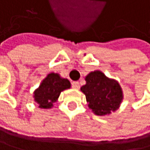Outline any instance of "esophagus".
<instances>
[{
	"label": "esophagus",
	"mask_w": 150,
	"mask_h": 150,
	"mask_svg": "<svg viewBox=\"0 0 150 150\" xmlns=\"http://www.w3.org/2000/svg\"><path fill=\"white\" fill-rule=\"evenodd\" d=\"M72 88H74V89H78V88H80L79 82H77V81L73 82V83H72Z\"/></svg>",
	"instance_id": "34e87169"
}]
</instances>
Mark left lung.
Listing matches in <instances>:
<instances>
[{
	"label": "left lung",
	"mask_w": 150,
	"mask_h": 150,
	"mask_svg": "<svg viewBox=\"0 0 150 150\" xmlns=\"http://www.w3.org/2000/svg\"><path fill=\"white\" fill-rule=\"evenodd\" d=\"M86 82L81 91L86 95L89 109L96 115H108L120 107L124 95L116 80L107 77L100 71H94L86 76Z\"/></svg>",
	"instance_id": "obj_1"
}]
</instances>
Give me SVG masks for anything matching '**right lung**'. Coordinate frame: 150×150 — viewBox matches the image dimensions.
Instances as JSON below:
<instances>
[{"mask_svg":"<svg viewBox=\"0 0 150 150\" xmlns=\"http://www.w3.org/2000/svg\"><path fill=\"white\" fill-rule=\"evenodd\" d=\"M70 88L71 84L68 79L62 78L59 74L50 73L34 91L33 97L40 109H50L58 100L61 92Z\"/></svg>","mask_w":150,"mask_h":150,"instance_id":"1","label":"right lung"}]
</instances>
